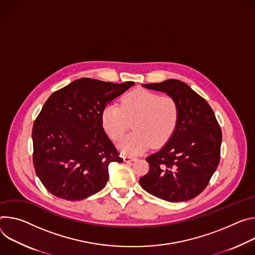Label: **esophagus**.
<instances>
[{
  "label": "esophagus",
  "instance_id": "obj_1",
  "mask_svg": "<svg viewBox=\"0 0 255 255\" xmlns=\"http://www.w3.org/2000/svg\"><path fill=\"white\" fill-rule=\"evenodd\" d=\"M136 160V158L135 157H131V156H125L124 157V161L125 162H133V161H135Z\"/></svg>",
  "mask_w": 255,
  "mask_h": 255
}]
</instances>
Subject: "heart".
Segmentation results:
<instances>
[{
  "mask_svg": "<svg viewBox=\"0 0 255 255\" xmlns=\"http://www.w3.org/2000/svg\"><path fill=\"white\" fill-rule=\"evenodd\" d=\"M178 121L179 106L172 97L144 89L128 93L121 106L111 103L101 112L102 127L112 139H120L132 122L134 130L119 143V149L128 155L142 154L152 143L164 145L175 132Z\"/></svg>",
  "mask_w": 255,
  "mask_h": 255,
  "instance_id": "heart-1",
  "label": "heart"
}]
</instances>
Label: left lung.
Wrapping results in <instances>:
<instances>
[{
	"label": "left lung",
	"instance_id": "left-lung-1",
	"mask_svg": "<svg viewBox=\"0 0 255 255\" xmlns=\"http://www.w3.org/2000/svg\"><path fill=\"white\" fill-rule=\"evenodd\" d=\"M143 87L172 97L179 106V121L167 143L146 158L149 171L139 184L167 202L189 201L207 187L219 165L221 128L208 102L187 84L169 79Z\"/></svg>",
	"mask_w": 255,
	"mask_h": 255
}]
</instances>
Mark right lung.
Segmentation results:
<instances>
[{"label":"right lung","instance_id":"obj_1","mask_svg":"<svg viewBox=\"0 0 255 255\" xmlns=\"http://www.w3.org/2000/svg\"><path fill=\"white\" fill-rule=\"evenodd\" d=\"M133 85L82 78L49 96L32 140L35 172L51 194L81 201L105 186L109 164L123 159L103 129L101 112Z\"/></svg>","mask_w":255,"mask_h":255}]
</instances>
